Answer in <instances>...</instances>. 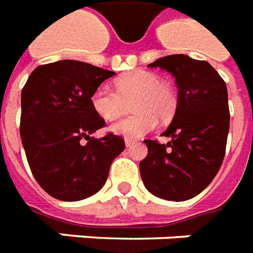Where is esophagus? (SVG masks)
<instances>
[{"mask_svg":"<svg viewBox=\"0 0 253 253\" xmlns=\"http://www.w3.org/2000/svg\"><path fill=\"white\" fill-rule=\"evenodd\" d=\"M134 143H136V139L125 138V146H126V147H132Z\"/></svg>","mask_w":253,"mask_h":253,"instance_id":"esophagus-1","label":"esophagus"}]
</instances>
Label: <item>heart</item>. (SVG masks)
Listing matches in <instances>:
<instances>
[{"instance_id": "obj_1", "label": "heart", "mask_w": 253, "mask_h": 253, "mask_svg": "<svg viewBox=\"0 0 253 253\" xmlns=\"http://www.w3.org/2000/svg\"><path fill=\"white\" fill-rule=\"evenodd\" d=\"M116 90L100 84L91 95V106L103 120H117L128 110L136 112L112 125V132L125 138H139L158 125V117L169 119L177 107L176 94L161 77L147 70H133L117 78Z\"/></svg>"}]
</instances>
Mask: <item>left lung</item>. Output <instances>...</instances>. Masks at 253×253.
I'll return each mask as SVG.
<instances>
[{
	"label": "left lung",
	"instance_id": "1",
	"mask_svg": "<svg viewBox=\"0 0 253 253\" xmlns=\"http://www.w3.org/2000/svg\"><path fill=\"white\" fill-rule=\"evenodd\" d=\"M150 68L175 77L177 107L161 143L145 139L147 155L139 162L147 191L169 201L195 197L211 183L225 158L230 110L225 81L209 62L187 54L158 58Z\"/></svg>",
	"mask_w": 253,
	"mask_h": 253
}]
</instances>
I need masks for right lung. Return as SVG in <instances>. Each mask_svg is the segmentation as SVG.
<instances>
[{
    "mask_svg": "<svg viewBox=\"0 0 253 253\" xmlns=\"http://www.w3.org/2000/svg\"><path fill=\"white\" fill-rule=\"evenodd\" d=\"M114 72L76 60L38 66L21 96V138L31 172L54 199H87L104 185L124 138L90 134L106 125L91 95ZM88 142L82 143V139Z\"/></svg>",
    "mask_w": 253,
    "mask_h": 253,
    "instance_id": "1",
    "label": "right lung"
}]
</instances>
